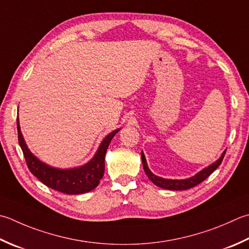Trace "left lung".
<instances>
[{"mask_svg": "<svg viewBox=\"0 0 249 249\" xmlns=\"http://www.w3.org/2000/svg\"><path fill=\"white\" fill-rule=\"evenodd\" d=\"M225 150L221 154V157L219 158L216 162H213V164L208 165L207 167L203 168L202 170H199L197 174L194 175V176L190 177V178H186V179H166V178H162L159 177L157 175H154L152 172H151L150 168L148 167V163L147 160H145L144 153L141 151V159H142V166L145 174H147L148 178L152 181L155 186H158L162 189H166V190H173V191H182V190H188L190 188H193L197 186L198 183H201L202 181H204L208 176L215 172L217 169V167L219 165L221 164L223 157L226 154Z\"/></svg>", "mask_w": 249, "mask_h": 249, "instance_id": "1", "label": "left lung"}]
</instances>
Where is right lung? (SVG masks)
Here are the masks:
<instances>
[{
    "mask_svg": "<svg viewBox=\"0 0 249 249\" xmlns=\"http://www.w3.org/2000/svg\"><path fill=\"white\" fill-rule=\"evenodd\" d=\"M18 141L23 152V157L30 172L45 186L65 194H83L89 192L98 186L105 173V157L109 144L118 128L107 135L101 141L96 153L89 162L82 166L72 168H57L42 162L28 148L17 118Z\"/></svg>",
    "mask_w": 249,
    "mask_h": 249,
    "instance_id": "right-lung-1",
    "label": "right lung"
}]
</instances>
